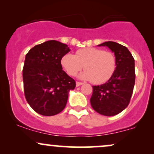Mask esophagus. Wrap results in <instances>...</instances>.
Masks as SVG:
<instances>
[{
	"mask_svg": "<svg viewBox=\"0 0 154 154\" xmlns=\"http://www.w3.org/2000/svg\"><path fill=\"white\" fill-rule=\"evenodd\" d=\"M82 84H83L82 82H76V86H77V87H79V86L82 85Z\"/></svg>",
	"mask_w": 154,
	"mask_h": 154,
	"instance_id": "34e87169",
	"label": "esophagus"
}]
</instances>
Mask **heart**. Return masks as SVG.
I'll return each mask as SVG.
<instances>
[{"mask_svg": "<svg viewBox=\"0 0 154 154\" xmlns=\"http://www.w3.org/2000/svg\"><path fill=\"white\" fill-rule=\"evenodd\" d=\"M61 63L70 76L77 75L84 66L85 70L79 75V78L91 80L95 84H102L109 80L116 66V57L113 53L96 48L79 49L75 55H63Z\"/></svg>", "mask_w": 154, "mask_h": 154, "instance_id": "b5f03b06", "label": "heart"}]
</instances>
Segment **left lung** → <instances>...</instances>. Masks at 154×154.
<instances>
[{
	"instance_id": "1",
	"label": "left lung",
	"mask_w": 154,
	"mask_h": 154,
	"mask_svg": "<svg viewBox=\"0 0 154 154\" xmlns=\"http://www.w3.org/2000/svg\"><path fill=\"white\" fill-rule=\"evenodd\" d=\"M98 45L107 46L114 53L116 66L106 82L93 86L90 100L98 114L114 116L126 109L130 101L135 82V60L126 47L115 42L108 41Z\"/></svg>"
}]
</instances>
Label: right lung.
<instances>
[{"label":"right lung","mask_w":154,"mask_h":154,"mask_svg":"<svg viewBox=\"0 0 154 154\" xmlns=\"http://www.w3.org/2000/svg\"><path fill=\"white\" fill-rule=\"evenodd\" d=\"M69 51L66 44L48 40L26 54L22 74L24 95L39 114L54 116L62 111L69 92L75 89V81L63 71L61 63Z\"/></svg>","instance_id":"1"}]
</instances>
